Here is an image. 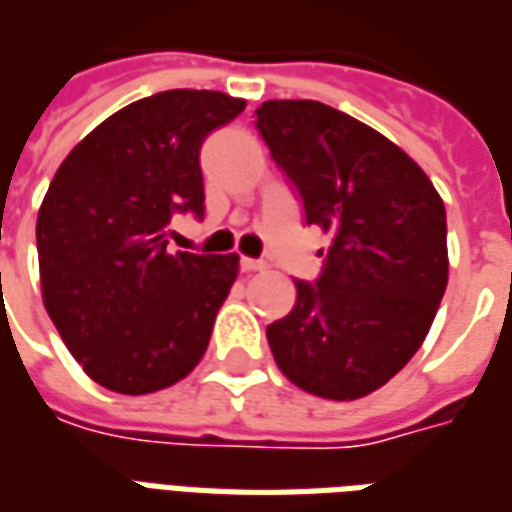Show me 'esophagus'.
Instances as JSON below:
<instances>
[{
    "mask_svg": "<svg viewBox=\"0 0 512 512\" xmlns=\"http://www.w3.org/2000/svg\"><path fill=\"white\" fill-rule=\"evenodd\" d=\"M240 267H242V272H261L264 270V261H256V259H248V256H242Z\"/></svg>",
    "mask_w": 512,
    "mask_h": 512,
    "instance_id": "1",
    "label": "esophagus"
}]
</instances>
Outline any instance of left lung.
Here are the masks:
<instances>
[{
    "label": "left lung",
    "mask_w": 512,
    "mask_h": 512,
    "mask_svg": "<svg viewBox=\"0 0 512 512\" xmlns=\"http://www.w3.org/2000/svg\"><path fill=\"white\" fill-rule=\"evenodd\" d=\"M256 126L294 180L307 224L332 237L315 286L267 326L280 372L307 394L378 391L424 345L448 286L445 205L399 145L313 99H270Z\"/></svg>",
    "instance_id": "1"
}]
</instances>
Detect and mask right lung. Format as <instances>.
<instances>
[{"label": "right lung", "instance_id": "obj_1", "mask_svg": "<svg viewBox=\"0 0 512 512\" xmlns=\"http://www.w3.org/2000/svg\"><path fill=\"white\" fill-rule=\"evenodd\" d=\"M245 110L172 88L105 118L56 169L37 213L42 305L99 386L140 397L197 367L240 256L169 253L172 213L202 215L199 148Z\"/></svg>", "mask_w": 512, "mask_h": 512}]
</instances>
